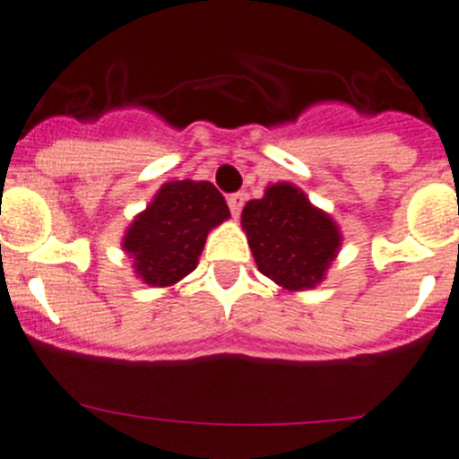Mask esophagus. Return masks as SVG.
Returning <instances> with one entry per match:
<instances>
[{"label":"esophagus","instance_id":"1","mask_svg":"<svg viewBox=\"0 0 459 459\" xmlns=\"http://www.w3.org/2000/svg\"><path fill=\"white\" fill-rule=\"evenodd\" d=\"M228 205H230L231 216H234V219H238L240 210H243V205H245V194H231V196H228Z\"/></svg>","mask_w":459,"mask_h":459}]
</instances>
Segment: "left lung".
Returning a JSON list of instances; mask_svg holds the SVG:
<instances>
[{
    "label": "left lung",
    "instance_id": "8db88e82",
    "mask_svg": "<svg viewBox=\"0 0 459 459\" xmlns=\"http://www.w3.org/2000/svg\"><path fill=\"white\" fill-rule=\"evenodd\" d=\"M261 274L281 288H315L342 247V231L325 212L290 183H276L265 196L249 201L240 214Z\"/></svg>",
    "mask_w": 459,
    "mask_h": 459
}]
</instances>
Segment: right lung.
Listing matches in <instances>:
<instances>
[{"label": "right lung", "instance_id": "right-lung-1", "mask_svg": "<svg viewBox=\"0 0 459 459\" xmlns=\"http://www.w3.org/2000/svg\"><path fill=\"white\" fill-rule=\"evenodd\" d=\"M230 219L223 194L207 180L165 183L122 238L134 270L153 288H169L196 270L212 228Z\"/></svg>", "mask_w": 459, "mask_h": 459}]
</instances>
